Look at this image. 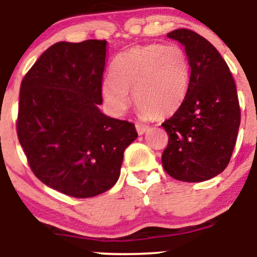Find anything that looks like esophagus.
I'll use <instances>...</instances> for the list:
<instances>
[{
  "instance_id": "34e87169",
  "label": "esophagus",
  "mask_w": 257,
  "mask_h": 257,
  "mask_svg": "<svg viewBox=\"0 0 257 257\" xmlns=\"http://www.w3.org/2000/svg\"><path fill=\"white\" fill-rule=\"evenodd\" d=\"M148 128H149V126L145 125V124H142V123H137V124H136V129H137V132H138L139 136H142V134H144L145 132L148 131Z\"/></svg>"
}]
</instances>
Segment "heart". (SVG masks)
<instances>
[{
    "instance_id": "obj_1",
    "label": "heart",
    "mask_w": 257,
    "mask_h": 257,
    "mask_svg": "<svg viewBox=\"0 0 257 257\" xmlns=\"http://www.w3.org/2000/svg\"><path fill=\"white\" fill-rule=\"evenodd\" d=\"M190 84V63L177 43H148L119 54L110 78L102 82V97L113 115L125 113L129 92L144 118H165L183 104Z\"/></svg>"
}]
</instances>
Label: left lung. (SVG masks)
Masks as SVG:
<instances>
[{
	"instance_id": "1",
	"label": "left lung",
	"mask_w": 257,
	"mask_h": 257,
	"mask_svg": "<svg viewBox=\"0 0 257 257\" xmlns=\"http://www.w3.org/2000/svg\"><path fill=\"white\" fill-rule=\"evenodd\" d=\"M168 37L185 47L190 84L183 104L162 124L169 134L163 167L177 180L205 181L227 167L236 144L241 119L236 84L208 40L186 28Z\"/></svg>"
}]
</instances>
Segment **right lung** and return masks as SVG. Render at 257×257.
<instances>
[{
	"label": "right lung",
	"mask_w": 257,
	"mask_h": 257,
	"mask_svg": "<svg viewBox=\"0 0 257 257\" xmlns=\"http://www.w3.org/2000/svg\"><path fill=\"white\" fill-rule=\"evenodd\" d=\"M105 57L107 41L54 43L21 83L16 128L28 165L43 184L73 198L109 190L138 137L133 123L98 108Z\"/></svg>",
	"instance_id": "1"
}]
</instances>
